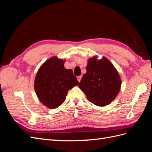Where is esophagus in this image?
<instances>
[{
	"label": "esophagus",
	"instance_id": "obj_1",
	"mask_svg": "<svg viewBox=\"0 0 152 152\" xmlns=\"http://www.w3.org/2000/svg\"><path fill=\"white\" fill-rule=\"evenodd\" d=\"M81 79H82V76H81V75H80V76H79V77H77V80H78V81H79V82L80 81Z\"/></svg>",
	"mask_w": 152,
	"mask_h": 152
}]
</instances>
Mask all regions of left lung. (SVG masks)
Wrapping results in <instances>:
<instances>
[{"mask_svg":"<svg viewBox=\"0 0 152 152\" xmlns=\"http://www.w3.org/2000/svg\"><path fill=\"white\" fill-rule=\"evenodd\" d=\"M84 74L79 84L90 102L99 107L108 104L121 89V80L117 70L108 59L96 57L89 59Z\"/></svg>","mask_w":152,"mask_h":152,"instance_id":"obj_1","label":"left lung"}]
</instances>
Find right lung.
I'll return each instance as SVG.
<instances>
[{
  "label": "right lung",
  "mask_w": 152,
  "mask_h": 152,
  "mask_svg": "<svg viewBox=\"0 0 152 152\" xmlns=\"http://www.w3.org/2000/svg\"><path fill=\"white\" fill-rule=\"evenodd\" d=\"M65 61L52 57L40 66L34 88L39 100L49 108H56L65 101L68 91L78 85L72 70L64 67Z\"/></svg>",
  "instance_id": "right-lung-1"
}]
</instances>
